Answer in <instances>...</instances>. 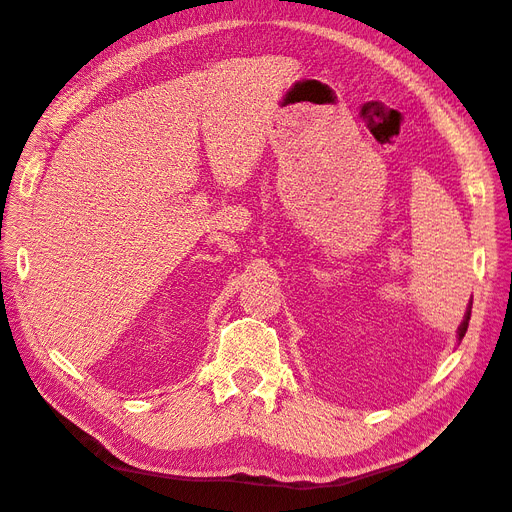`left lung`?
<instances>
[{"mask_svg": "<svg viewBox=\"0 0 512 512\" xmlns=\"http://www.w3.org/2000/svg\"><path fill=\"white\" fill-rule=\"evenodd\" d=\"M470 312H472V305H470V309H468V314H466V318H463V322H461V327H459V339H463V335H466V331H468V322H470Z\"/></svg>", "mask_w": 512, "mask_h": 512, "instance_id": "8db88e82", "label": "left lung"}]
</instances>
